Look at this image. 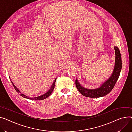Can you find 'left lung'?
Returning <instances> with one entry per match:
<instances>
[{
	"label": "left lung",
	"mask_w": 132,
	"mask_h": 132,
	"mask_svg": "<svg viewBox=\"0 0 132 132\" xmlns=\"http://www.w3.org/2000/svg\"><path fill=\"white\" fill-rule=\"evenodd\" d=\"M114 48L115 50L116 59L113 73L110 78L102 84L99 88L96 89L84 88L79 83L77 79H76V87L82 95L88 97H100L107 95L112 90L119 78L122 67L121 57L119 50L116 46H114Z\"/></svg>",
	"instance_id": "obj_1"
}]
</instances>
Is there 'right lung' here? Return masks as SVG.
<instances>
[{
    "label": "right lung",
    "mask_w": 132,
    "mask_h": 132,
    "mask_svg": "<svg viewBox=\"0 0 132 132\" xmlns=\"http://www.w3.org/2000/svg\"><path fill=\"white\" fill-rule=\"evenodd\" d=\"M56 80V79H55V80L54 81L53 84V85H52V86H51V88H50L47 92H46V93H45L44 94H43V95H40V96H37V97H28V96L25 95L24 94H22V93H21V92H20V90L16 87V86H15V85H14V84L13 83V82H12L11 80V82H12V84H13V86H14V87L15 90H16V91L17 92H18V93H20V95H21V96H22L23 97L26 98H28V99H30V100H42L45 99V98H46L47 97H48L52 94V93L53 90H54V87H55V84Z\"/></svg>",
    "instance_id": "right-lung-1"
}]
</instances>
